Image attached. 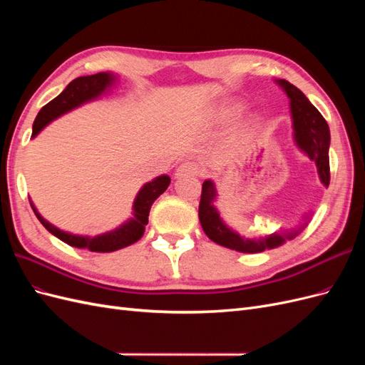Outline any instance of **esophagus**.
<instances>
[{
	"label": "esophagus",
	"instance_id": "obj_1",
	"mask_svg": "<svg viewBox=\"0 0 365 365\" xmlns=\"http://www.w3.org/2000/svg\"><path fill=\"white\" fill-rule=\"evenodd\" d=\"M176 178H181V176H200L201 175V168L193 161H184L182 164L178 165L176 169Z\"/></svg>",
	"mask_w": 365,
	"mask_h": 365
}]
</instances>
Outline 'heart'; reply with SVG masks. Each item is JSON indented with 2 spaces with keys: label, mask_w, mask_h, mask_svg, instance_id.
I'll use <instances>...</instances> for the list:
<instances>
[{
  "label": "heart",
  "mask_w": 365,
  "mask_h": 365,
  "mask_svg": "<svg viewBox=\"0 0 365 365\" xmlns=\"http://www.w3.org/2000/svg\"><path fill=\"white\" fill-rule=\"evenodd\" d=\"M240 109H242V105L239 102L230 101V102L224 103L222 106L219 108L216 118H217L219 123H227V121L233 120L240 113ZM252 128H254V120L252 118H248L247 121H244V123L239 126V129L236 132L237 140H247L251 135Z\"/></svg>",
  "instance_id": "b5f03b06"
}]
</instances>
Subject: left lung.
Here are the masks:
<instances>
[{"instance_id": "1", "label": "left lung", "mask_w": 365, "mask_h": 365, "mask_svg": "<svg viewBox=\"0 0 365 365\" xmlns=\"http://www.w3.org/2000/svg\"><path fill=\"white\" fill-rule=\"evenodd\" d=\"M283 90L291 98V113L294 118V130L297 145L300 146L311 160L315 161L319 173V180L329 187L330 182V165H329V145H330V132L329 125L322 115V113L309 102V98L298 90L297 86L288 81H279ZM216 197V190L212 181H204L200 202V220L204 233L216 242L230 250H236L240 252H262L264 250H271L280 247L286 239H292V233L271 235L268 237L260 239H245L240 237L235 231H231L219 217L217 210L213 205Z\"/></svg>"}]
</instances>
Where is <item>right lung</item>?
Segmentation results:
<instances>
[{"instance_id": "right-lung-1", "label": "right lung", "mask_w": 365, "mask_h": 365, "mask_svg": "<svg viewBox=\"0 0 365 365\" xmlns=\"http://www.w3.org/2000/svg\"><path fill=\"white\" fill-rule=\"evenodd\" d=\"M114 77L108 73H97L93 76H82L77 77L73 82L68 83V86L58 96L54 97L51 102H48L46 106H42L39 114L35 118V123H33V137H35L38 132L46 126L53 118H56L62 114H65L70 109L82 105L83 102L91 101V98L102 94L106 88L111 85ZM170 184V178L168 175L158 176V178L153 180L152 182H148L143 189L140 190L137 200L134 202V219L129 220V222L123 224L120 228L111 231V233L101 235L96 237H83V236H73L68 233H63V231L58 230L48 224L46 219H42L41 215L36 212V208H31L35 212L39 222L46 227L51 235L61 239L65 244L70 247L81 248V250H90L96 252H111L120 248H125L128 245H132L137 242L143 233H145V225H148V216L150 212V207L157 197L165 192Z\"/></svg>"}]
</instances>
